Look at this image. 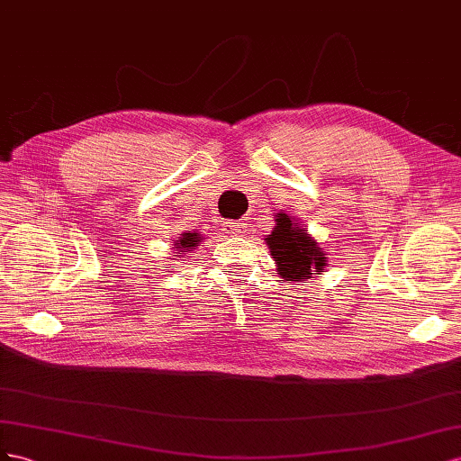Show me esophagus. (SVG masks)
Wrapping results in <instances>:
<instances>
[{
	"label": "esophagus",
	"instance_id": "1",
	"mask_svg": "<svg viewBox=\"0 0 461 461\" xmlns=\"http://www.w3.org/2000/svg\"><path fill=\"white\" fill-rule=\"evenodd\" d=\"M223 231L230 235H245L249 231V223L245 220H231L223 223Z\"/></svg>",
	"mask_w": 461,
	"mask_h": 461
}]
</instances>
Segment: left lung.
Here are the masks:
<instances>
[{"label": "left lung", "mask_w": 461, "mask_h": 461, "mask_svg": "<svg viewBox=\"0 0 461 461\" xmlns=\"http://www.w3.org/2000/svg\"><path fill=\"white\" fill-rule=\"evenodd\" d=\"M276 260V272L287 282H305L328 267L326 251L295 216L276 212V226L265 238Z\"/></svg>", "instance_id": "left-lung-1"}]
</instances>
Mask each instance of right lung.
Segmentation results:
<instances>
[{
    "mask_svg": "<svg viewBox=\"0 0 461 461\" xmlns=\"http://www.w3.org/2000/svg\"><path fill=\"white\" fill-rule=\"evenodd\" d=\"M201 241H203V235L199 231H183L174 241V251H177L176 257H185L187 253L193 251L194 247H199Z\"/></svg>",
    "mask_w": 461,
    "mask_h": 461,
    "instance_id": "right-lung-1",
    "label": "right lung"
}]
</instances>
